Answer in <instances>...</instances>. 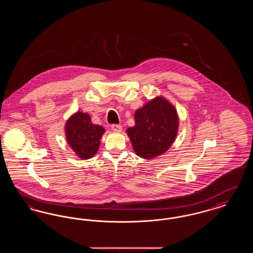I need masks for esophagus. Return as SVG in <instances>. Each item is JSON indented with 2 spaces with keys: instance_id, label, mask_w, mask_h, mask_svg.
Listing matches in <instances>:
<instances>
[{
  "instance_id": "1",
  "label": "esophagus",
  "mask_w": 253,
  "mask_h": 253,
  "mask_svg": "<svg viewBox=\"0 0 253 253\" xmlns=\"http://www.w3.org/2000/svg\"><path fill=\"white\" fill-rule=\"evenodd\" d=\"M111 129L114 132H120L122 131V126L120 124H113V125H111Z\"/></svg>"
}]
</instances>
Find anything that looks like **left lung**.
I'll list each match as a JSON object with an SVG mask.
<instances>
[{
	"label": "left lung",
	"mask_w": 253,
	"mask_h": 253,
	"mask_svg": "<svg viewBox=\"0 0 253 253\" xmlns=\"http://www.w3.org/2000/svg\"><path fill=\"white\" fill-rule=\"evenodd\" d=\"M134 122V126L126 132L134 153L145 159H152L168 151L179 125L176 110L162 96H157L137 109Z\"/></svg>",
	"instance_id": "8db88e82"
}]
</instances>
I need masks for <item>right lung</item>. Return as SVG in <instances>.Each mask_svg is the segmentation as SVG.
Segmentation results:
<instances>
[{
  "mask_svg": "<svg viewBox=\"0 0 253 253\" xmlns=\"http://www.w3.org/2000/svg\"><path fill=\"white\" fill-rule=\"evenodd\" d=\"M105 130L93 124L88 114L77 112L65 124V135L69 146L82 159H89L96 155L100 139Z\"/></svg>",
  "mask_w": 253,
  "mask_h": 253,
  "instance_id": "obj_1",
  "label": "right lung"
}]
</instances>
